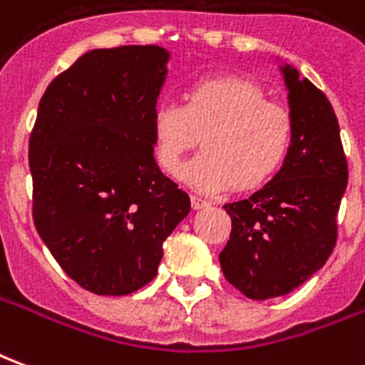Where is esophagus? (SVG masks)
Masks as SVG:
<instances>
[{"mask_svg": "<svg viewBox=\"0 0 365 365\" xmlns=\"http://www.w3.org/2000/svg\"><path fill=\"white\" fill-rule=\"evenodd\" d=\"M211 203L207 201V199L199 197V195H191V207L193 209H205V207H209Z\"/></svg>", "mask_w": 365, "mask_h": 365, "instance_id": "34e87169", "label": "esophagus"}]
</instances>
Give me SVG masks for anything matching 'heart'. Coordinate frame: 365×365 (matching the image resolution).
Listing matches in <instances>:
<instances>
[{
    "label": "heart",
    "mask_w": 365,
    "mask_h": 365,
    "mask_svg": "<svg viewBox=\"0 0 365 365\" xmlns=\"http://www.w3.org/2000/svg\"><path fill=\"white\" fill-rule=\"evenodd\" d=\"M152 136L160 168L175 175L203 138L205 152L183 172L193 190L222 191L232 183L254 190L268 182L287 158L293 115L272 101L252 80L205 76L183 91V105L158 103Z\"/></svg>",
    "instance_id": "obj_1"
}]
</instances>
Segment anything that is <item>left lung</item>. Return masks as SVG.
Segmentation results:
<instances>
[{"label":"left lung","instance_id":"8db88e82","mask_svg":"<svg viewBox=\"0 0 365 365\" xmlns=\"http://www.w3.org/2000/svg\"><path fill=\"white\" fill-rule=\"evenodd\" d=\"M293 140L282 170L248 199L227 203L232 230L222 274L246 297L289 293L324 266L338 237L348 164L332 105L295 68L283 66Z\"/></svg>","mask_w":365,"mask_h":365}]
</instances>
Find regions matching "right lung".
I'll return each mask as SVG.
<instances>
[{"label":"right lung","instance_id":"obj_1","mask_svg":"<svg viewBox=\"0 0 365 365\" xmlns=\"http://www.w3.org/2000/svg\"><path fill=\"white\" fill-rule=\"evenodd\" d=\"M168 52L128 44L86 52L51 82L29 138L36 232L96 295H128L156 277L162 245L190 195L154 160L152 113Z\"/></svg>","mask_w":365,"mask_h":365}]
</instances>
